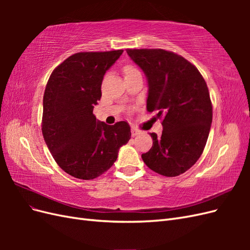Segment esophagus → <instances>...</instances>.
<instances>
[{
  "label": "esophagus",
  "mask_w": 250,
  "mask_h": 250,
  "mask_svg": "<svg viewBox=\"0 0 250 250\" xmlns=\"http://www.w3.org/2000/svg\"><path fill=\"white\" fill-rule=\"evenodd\" d=\"M140 133V131L138 129H135V128H131V135L132 137H135V135H138Z\"/></svg>",
  "instance_id": "1"
}]
</instances>
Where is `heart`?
I'll return each instance as SVG.
<instances>
[{"label": "heart", "instance_id": "heart-1", "mask_svg": "<svg viewBox=\"0 0 250 250\" xmlns=\"http://www.w3.org/2000/svg\"><path fill=\"white\" fill-rule=\"evenodd\" d=\"M135 71H138L137 69H135L134 66H132V65H126L125 67H124V74L126 75V74H129V73H132V72H135Z\"/></svg>", "mask_w": 250, "mask_h": 250}]
</instances>
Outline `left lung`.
<instances>
[{
  "instance_id": "obj_1",
  "label": "left lung",
  "mask_w": 250,
  "mask_h": 250,
  "mask_svg": "<svg viewBox=\"0 0 250 250\" xmlns=\"http://www.w3.org/2000/svg\"><path fill=\"white\" fill-rule=\"evenodd\" d=\"M148 80L147 110L162 119L161 137L142 154L152 171L178 176L201 156L208 138L213 106L202 75L183 56L163 49H127Z\"/></svg>"
}]
</instances>
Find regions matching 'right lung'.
Segmentation results:
<instances>
[{
	"label": "right lung",
	"mask_w": 250,
	"mask_h": 250,
	"mask_svg": "<svg viewBox=\"0 0 250 250\" xmlns=\"http://www.w3.org/2000/svg\"><path fill=\"white\" fill-rule=\"evenodd\" d=\"M122 53H76L48 80L42 131L53 158L71 176L89 180L102 175L117 161L120 147L130 140V126L125 121L107 125L93 113L101 99L104 75Z\"/></svg>",
	"instance_id": "add662e5"
}]
</instances>
